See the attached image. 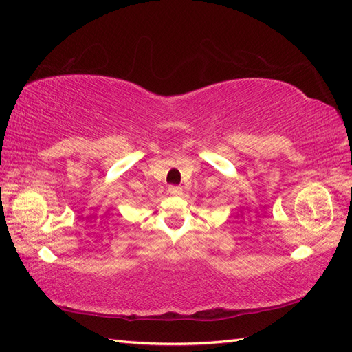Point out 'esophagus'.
I'll list each match as a JSON object with an SVG mask.
<instances>
[{
  "label": "esophagus",
  "mask_w": 352,
  "mask_h": 352,
  "mask_svg": "<svg viewBox=\"0 0 352 352\" xmlns=\"http://www.w3.org/2000/svg\"><path fill=\"white\" fill-rule=\"evenodd\" d=\"M168 194H172V195H182V188H180V186H175V185L168 186Z\"/></svg>",
  "instance_id": "34e87169"
}]
</instances>
